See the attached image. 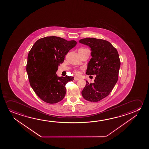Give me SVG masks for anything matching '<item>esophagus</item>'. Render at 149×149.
Masks as SVG:
<instances>
[{
    "instance_id": "esophagus-1",
    "label": "esophagus",
    "mask_w": 149,
    "mask_h": 149,
    "mask_svg": "<svg viewBox=\"0 0 149 149\" xmlns=\"http://www.w3.org/2000/svg\"><path fill=\"white\" fill-rule=\"evenodd\" d=\"M74 79V80H75V81H77V80H79V78H77V77H75Z\"/></svg>"
}]
</instances>
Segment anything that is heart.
Here are the masks:
<instances>
[{"label": "heart", "mask_w": 149, "mask_h": 149, "mask_svg": "<svg viewBox=\"0 0 149 149\" xmlns=\"http://www.w3.org/2000/svg\"><path fill=\"white\" fill-rule=\"evenodd\" d=\"M74 72H75V73L76 74V75H79L80 74V71H79L78 70H75V71H74Z\"/></svg>", "instance_id": "obj_1"}]
</instances>
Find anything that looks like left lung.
<instances>
[{"label":"left lung","instance_id":"1","mask_svg":"<svg viewBox=\"0 0 149 149\" xmlns=\"http://www.w3.org/2000/svg\"><path fill=\"white\" fill-rule=\"evenodd\" d=\"M79 42L89 46L91 50L86 74L95 75L94 83L86 80L81 94L87 101L96 102L108 96L117 83L121 64L119 54L110 42L102 39L88 38Z\"/></svg>","mask_w":149,"mask_h":149}]
</instances>
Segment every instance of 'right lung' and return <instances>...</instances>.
I'll list each match as a JSON object with an SVG mask.
<instances>
[{"mask_svg": "<svg viewBox=\"0 0 149 149\" xmlns=\"http://www.w3.org/2000/svg\"><path fill=\"white\" fill-rule=\"evenodd\" d=\"M74 40L50 36L39 39L28 53L26 71L32 89L42 101L55 104L61 101L66 93L65 85L73 77H58V66L65 56L75 47Z\"/></svg>", "mask_w": 149, "mask_h": 149, "instance_id": "obj_1", "label": "right lung"}]
</instances>
